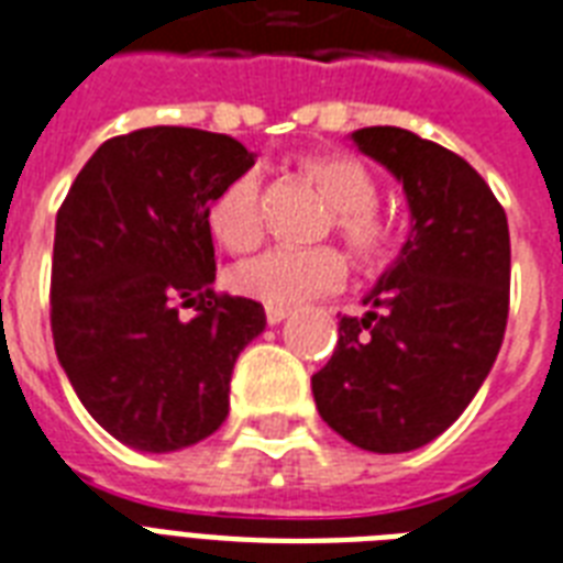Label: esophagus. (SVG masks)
<instances>
[{
    "label": "esophagus",
    "mask_w": 563,
    "mask_h": 563,
    "mask_svg": "<svg viewBox=\"0 0 563 563\" xmlns=\"http://www.w3.org/2000/svg\"><path fill=\"white\" fill-rule=\"evenodd\" d=\"M264 317H267L269 325H276V322H282L287 317V308L285 305H264Z\"/></svg>",
    "instance_id": "esophagus-1"
}]
</instances>
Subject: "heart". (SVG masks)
Instances as JSON below:
<instances>
[{"label":"heart","mask_w":563,"mask_h":563,"mask_svg":"<svg viewBox=\"0 0 563 563\" xmlns=\"http://www.w3.org/2000/svg\"><path fill=\"white\" fill-rule=\"evenodd\" d=\"M299 176L308 178L325 202V232L334 229L355 264L385 267L396 255V225L378 211V185L355 155L325 152L305 155ZM213 238L232 252L252 250L264 234V176L246 169L229 178L208 202ZM346 278V261L334 246H273L255 258L241 261L229 273V285L241 296L267 305H296L338 290Z\"/></svg>","instance_id":"heart-1"}]
</instances>
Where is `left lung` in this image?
Masks as SVG:
<instances>
[{
  "mask_svg": "<svg viewBox=\"0 0 563 563\" xmlns=\"http://www.w3.org/2000/svg\"><path fill=\"white\" fill-rule=\"evenodd\" d=\"M411 205L399 258L343 313L329 364L311 376L317 411L369 452H411L459 420L494 367L511 299L505 208L455 152L396 125L352 134Z\"/></svg>",
  "mask_w": 563,
  "mask_h": 563,
  "instance_id": "obj_1",
  "label": "left lung"
}]
</instances>
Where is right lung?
<instances>
[{"instance_id": "add662e5", "label": "right lung", "mask_w": 563, "mask_h": 563, "mask_svg": "<svg viewBox=\"0 0 563 563\" xmlns=\"http://www.w3.org/2000/svg\"><path fill=\"white\" fill-rule=\"evenodd\" d=\"M252 164L229 134L155 125L104 141L60 202L55 352L90 417L129 446L185 449L229 417L234 361L267 320L211 287L208 202Z\"/></svg>"}]
</instances>
